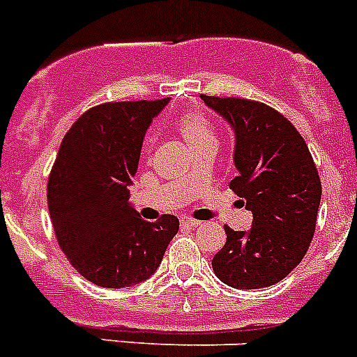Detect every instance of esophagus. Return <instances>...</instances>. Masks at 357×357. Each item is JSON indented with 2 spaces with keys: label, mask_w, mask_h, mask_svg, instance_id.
Segmentation results:
<instances>
[{
  "label": "esophagus",
  "mask_w": 357,
  "mask_h": 357,
  "mask_svg": "<svg viewBox=\"0 0 357 357\" xmlns=\"http://www.w3.org/2000/svg\"><path fill=\"white\" fill-rule=\"evenodd\" d=\"M199 223H202V221L192 220V218H181V225H183V227H190V229H194V227H199Z\"/></svg>",
  "instance_id": "esophagus-1"
}]
</instances>
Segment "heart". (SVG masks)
Returning a JSON list of instances; mask_svg holds the SVG:
<instances>
[{
    "instance_id": "b5f03b06",
    "label": "heart",
    "mask_w": 357,
    "mask_h": 357,
    "mask_svg": "<svg viewBox=\"0 0 357 357\" xmlns=\"http://www.w3.org/2000/svg\"><path fill=\"white\" fill-rule=\"evenodd\" d=\"M176 130H178L187 145L192 149L194 152L202 146H215L218 145V136L211 123L203 118L202 114L197 112H187L176 121Z\"/></svg>"
}]
</instances>
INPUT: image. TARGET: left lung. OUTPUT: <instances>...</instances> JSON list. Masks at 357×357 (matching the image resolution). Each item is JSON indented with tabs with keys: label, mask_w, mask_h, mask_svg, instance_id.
Segmentation results:
<instances>
[{
	"label": "left lung",
	"mask_w": 357,
	"mask_h": 357,
	"mask_svg": "<svg viewBox=\"0 0 357 357\" xmlns=\"http://www.w3.org/2000/svg\"><path fill=\"white\" fill-rule=\"evenodd\" d=\"M234 130L230 188L252 212L250 230L225 227L227 243L212 259L225 285L271 287L294 271L316 232L321 179L301 134L272 107L243 98L202 96Z\"/></svg>",
	"instance_id": "8db88e82"
}]
</instances>
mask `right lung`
Masks as SVG:
<instances>
[{"label": "right lung", "mask_w": 357, "mask_h": 357, "mask_svg": "<svg viewBox=\"0 0 357 357\" xmlns=\"http://www.w3.org/2000/svg\"><path fill=\"white\" fill-rule=\"evenodd\" d=\"M167 103L169 98L92 107L59 145L47 185L50 220L68 261L98 287L149 280L178 234L176 215L151 223L128 203L146 128Z\"/></svg>", "instance_id": "obj_1"}]
</instances>
